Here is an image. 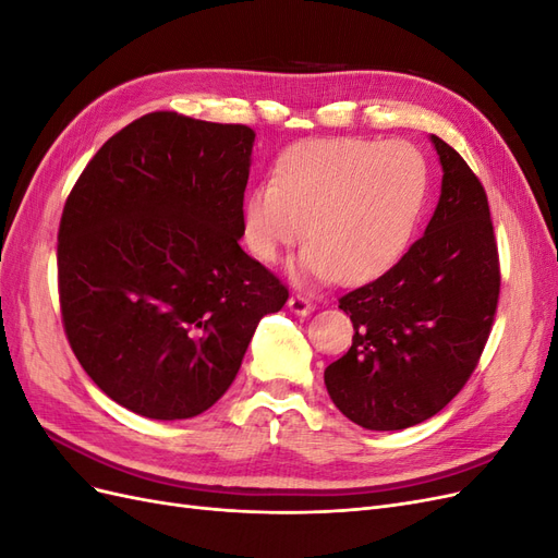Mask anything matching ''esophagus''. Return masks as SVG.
I'll list each match as a JSON object with an SVG mask.
<instances>
[{"label": "esophagus", "instance_id": "34e87169", "mask_svg": "<svg viewBox=\"0 0 558 558\" xmlns=\"http://www.w3.org/2000/svg\"><path fill=\"white\" fill-rule=\"evenodd\" d=\"M289 310H291L293 314H298V316H307V314H312V312L316 310V305H314V302H312L310 298H305V295H291Z\"/></svg>", "mask_w": 558, "mask_h": 558}]
</instances>
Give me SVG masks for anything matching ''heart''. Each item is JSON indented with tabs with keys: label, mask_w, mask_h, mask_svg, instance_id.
<instances>
[{
	"label": "heart",
	"mask_w": 558,
	"mask_h": 558,
	"mask_svg": "<svg viewBox=\"0 0 558 558\" xmlns=\"http://www.w3.org/2000/svg\"><path fill=\"white\" fill-rule=\"evenodd\" d=\"M426 193L428 165L408 142H305L279 158L275 179L248 193L244 242L260 263L275 265L305 238L302 272L367 281L408 248Z\"/></svg>",
	"instance_id": "1"
}]
</instances>
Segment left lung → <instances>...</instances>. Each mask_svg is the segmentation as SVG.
Listing matches in <instances>:
<instances>
[{
	"label": "left lung",
	"mask_w": 558,
	"mask_h": 558,
	"mask_svg": "<svg viewBox=\"0 0 558 558\" xmlns=\"http://www.w3.org/2000/svg\"><path fill=\"white\" fill-rule=\"evenodd\" d=\"M442 193L404 256L340 298L351 349L326 367V388L367 430H402L447 408L475 373L500 295L498 246L482 181L440 137Z\"/></svg>",
	"instance_id": "obj_1"
}]
</instances>
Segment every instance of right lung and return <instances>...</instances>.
<instances>
[{
	"instance_id": "add662e5",
	"label": "right lung",
	"mask_w": 558,
	"mask_h": 558,
	"mask_svg": "<svg viewBox=\"0 0 558 558\" xmlns=\"http://www.w3.org/2000/svg\"><path fill=\"white\" fill-rule=\"evenodd\" d=\"M256 132L154 111L97 150L64 202V335L102 391L174 421L221 398L289 289L240 246Z\"/></svg>"
}]
</instances>
